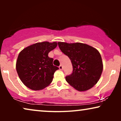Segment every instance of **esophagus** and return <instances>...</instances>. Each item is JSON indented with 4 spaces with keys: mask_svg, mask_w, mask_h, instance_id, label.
I'll return each instance as SVG.
<instances>
[{
    "mask_svg": "<svg viewBox=\"0 0 121 121\" xmlns=\"http://www.w3.org/2000/svg\"><path fill=\"white\" fill-rule=\"evenodd\" d=\"M59 69H60V70H62V69H63V66L62 65H60L59 67Z\"/></svg>",
    "mask_w": 121,
    "mask_h": 121,
    "instance_id": "1",
    "label": "esophagus"
}]
</instances>
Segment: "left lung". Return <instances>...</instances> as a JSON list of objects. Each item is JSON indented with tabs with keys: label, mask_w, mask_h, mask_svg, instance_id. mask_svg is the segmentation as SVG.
Wrapping results in <instances>:
<instances>
[{
	"label": "left lung",
	"mask_w": 121,
	"mask_h": 121,
	"mask_svg": "<svg viewBox=\"0 0 121 121\" xmlns=\"http://www.w3.org/2000/svg\"><path fill=\"white\" fill-rule=\"evenodd\" d=\"M61 51L70 59L72 73L65 77L70 85L79 91L90 89L98 82L102 70L101 56L95 48L82 43L58 42Z\"/></svg>",
	"instance_id": "8db88e82"
}]
</instances>
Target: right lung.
<instances>
[{"mask_svg":"<svg viewBox=\"0 0 121 121\" xmlns=\"http://www.w3.org/2000/svg\"><path fill=\"white\" fill-rule=\"evenodd\" d=\"M57 43L42 42L28 46L20 52L16 64L18 75L26 86L33 90L45 88L52 82L58 67L48 56Z\"/></svg>","mask_w":121,"mask_h":121,"instance_id":"add662e5","label":"right lung"}]
</instances>
